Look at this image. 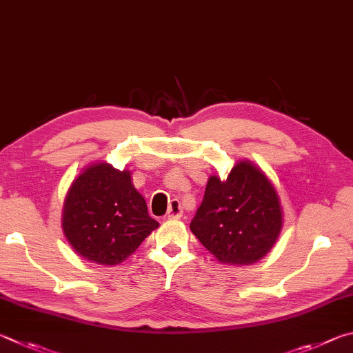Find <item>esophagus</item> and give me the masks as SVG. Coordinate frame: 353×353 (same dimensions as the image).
Masks as SVG:
<instances>
[{
    "mask_svg": "<svg viewBox=\"0 0 353 353\" xmlns=\"http://www.w3.org/2000/svg\"><path fill=\"white\" fill-rule=\"evenodd\" d=\"M181 215H183V208H181L180 200H172L165 217L169 220H176V219H181Z\"/></svg>",
    "mask_w": 353,
    "mask_h": 353,
    "instance_id": "1",
    "label": "esophagus"
}]
</instances>
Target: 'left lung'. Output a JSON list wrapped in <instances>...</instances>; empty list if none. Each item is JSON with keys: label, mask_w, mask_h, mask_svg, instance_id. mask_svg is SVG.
<instances>
[{"label": "left lung", "mask_w": 353, "mask_h": 353, "mask_svg": "<svg viewBox=\"0 0 353 353\" xmlns=\"http://www.w3.org/2000/svg\"><path fill=\"white\" fill-rule=\"evenodd\" d=\"M282 220L273 183L250 161H240L226 180L209 178L190 231L219 262L250 265L273 248Z\"/></svg>", "instance_id": "obj_1"}]
</instances>
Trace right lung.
I'll return each instance as SVG.
<instances>
[{
    "mask_svg": "<svg viewBox=\"0 0 353 353\" xmlns=\"http://www.w3.org/2000/svg\"><path fill=\"white\" fill-rule=\"evenodd\" d=\"M158 226L133 186L132 173L108 163L86 167L63 203L65 237L79 256L92 263L123 262Z\"/></svg>",
    "mask_w": 353,
    "mask_h": 353,
    "instance_id": "1",
    "label": "right lung"
}]
</instances>
